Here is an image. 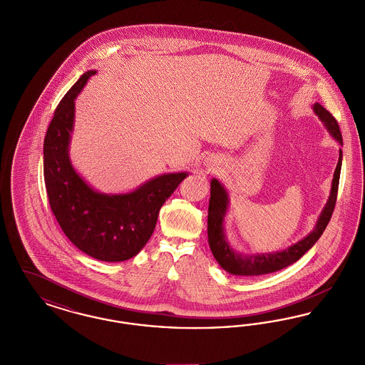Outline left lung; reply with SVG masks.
<instances>
[{
    "instance_id": "1",
    "label": "left lung",
    "mask_w": 365,
    "mask_h": 365,
    "mask_svg": "<svg viewBox=\"0 0 365 365\" xmlns=\"http://www.w3.org/2000/svg\"><path fill=\"white\" fill-rule=\"evenodd\" d=\"M313 109L316 115L322 119V122L326 124L331 135L342 145V134L335 118L319 103L313 105ZM341 167H342V150H339L338 164L334 173L330 198L323 209L312 232L304 240H301L299 242L287 247L286 250L277 252V253L252 255V256L237 253L227 242L223 220H225L227 207H228V197L225 187L216 179H212L208 209V242L210 250L213 253V257L217 260L223 269H226L227 272L232 275H241V277H257V275L275 272L299 260L313 245L317 242V240L322 237L323 231L326 230V227L330 222L332 212L336 204Z\"/></svg>"
}]
</instances>
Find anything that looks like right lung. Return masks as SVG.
Returning a JSON list of instances; mask_svg holds the SVG:
<instances>
[{"instance_id":"obj_1","label":"right lung","mask_w":365,"mask_h":365,"mask_svg":"<svg viewBox=\"0 0 365 365\" xmlns=\"http://www.w3.org/2000/svg\"><path fill=\"white\" fill-rule=\"evenodd\" d=\"M96 71H87L54 110L43 142V178L49 204L67 238L97 260L124 261L152 237L158 212L186 173L157 176L137 190L108 195L93 190L68 157L75 98Z\"/></svg>"}]
</instances>
